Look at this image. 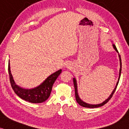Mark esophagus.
I'll return each instance as SVG.
<instances>
[{"instance_id": "1", "label": "esophagus", "mask_w": 129, "mask_h": 129, "mask_svg": "<svg viewBox=\"0 0 129 129\" xmlns=\"http://www.w3.org/2000/svg\"><path fill=\"white\" fill-rule=\"evenodd\" d=\"M67 67H68V68H70V66H67Z\"/></svg>"}]
</instances>
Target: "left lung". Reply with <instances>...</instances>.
Listing matches in <instances>:
<instances>
[{
    "instance_id": "left-lung-1",
    "label": "left lung",
    "mask_w": 129,
    "mask_h": 129,
    "mask_svg": "<svg viewBox=\"0 0 129 129\" xmlns=\"http://www.w3.org/2000/svg\"><path fill=\"white\" fill-rule=\"evenodd\" d=\"M113 47H114V49L115 50V51L117 52V53H118V50L117 49V47H116L115 45L113 44ZM118 56H119V62H120V69H119V77H118V82H117V84H116V86L115 87L114 89L112 91V92L111 93V95H109V97H108V99H106V100H105L103 102H102V103H100V104H97V105H91V104H89V103H85V102H83V101H82L80 98L79 97V94H78V92H77V82H76V79L75 77H74L73 78V83H74V90H75V96H76V100L77 102L78 103L80 106H83V107H85V108H99V107H100V106H103L104 105H105L107 102H108V101H109L110 99L112 98V97L113 94H114L115 91L116 89H117V85L118 84V82H119V78H120V76H121V66H122V64H121V56H120V55H119L118 53Z\"/></svg>"
}]
</instances>
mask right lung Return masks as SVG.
Here are the masks:
<instances>
[{
    "label": "right lung",
    "instance_id": "add662e5",
    "mask_svg": "<svg viewBox=\"0 0 129 129\" xmlns=\"http://www.w3.org/2000/svg\"><path fill=\"white\" fill-rule=\"evenodd\" d=\"M62 70H59L50 75L41 84L32 89H24L15 84L11 73L10 60L8 62V73L11 85L14 92L18 97L27 102L32 103H41L49 97L54 82L61 73Z\"/></svg>",
    "mask_w": 129,
    "mask_h": 129
}]
</instances>
